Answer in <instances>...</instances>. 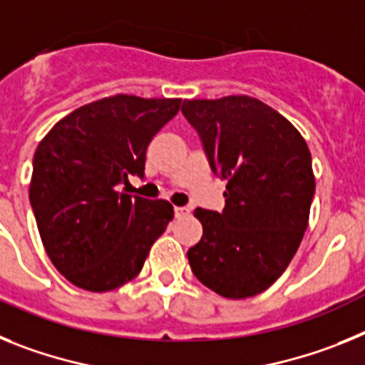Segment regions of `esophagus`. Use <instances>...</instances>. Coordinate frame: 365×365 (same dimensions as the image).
Masks as SVG:
<instances>
[{"label": "esophagus", "instance_id": "1", "mask_svg": "<svg viewBox=\"0 0 365 365\" xmlns=\"http://www.w3.org/2000/svg\"><path fill=\"white\" fill-rule=\"evenodd\" d=\"M189 215V209L187 207H174V217L176 218H183Z\"/></svg>", "mask_w": 365, "mask_h": 365}]
</instances>
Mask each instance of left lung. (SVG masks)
Returning <instances> with one entry per match:
<instances>
[{
    "label": "left lung",
    "mask_w": 365,
    "mask_h": 365,
    "mask_svg": "<svg viewBox=\"0 0 365 365\" xmlns=\"http://www.w3.org/2000/svg\"><path fill=\"white\" fill-rule=\"evenodd\" d=\"M182 113L227 182L220 213L195 211L204 235L187 252L192 274L230 299L257 296L287 270L309 226V147L292 123L248 95L183 101Z\"/></svg>",
    "instance_id": "8db88e82"
}]
</instances>
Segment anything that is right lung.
<instances>
[{
    "label": "right lung",
    "instance_id": "obj_1",
    "mask_svg": "<svg viewBox=\"0 0 365 365\" xmlns=\"http://www.w3.org/2000/svg\"><path fill=\"white\" fill-rule=\"evenodd\" d=\"M180 103L113 95L66 115L38 145L31 207L51 262L75 287L108 292L128 283L173 220L169 202L119 187L143 176L147 147Z\"/></svg>",
    "mask_w": 365,
    "mask_h": 365
}]
</instances>
